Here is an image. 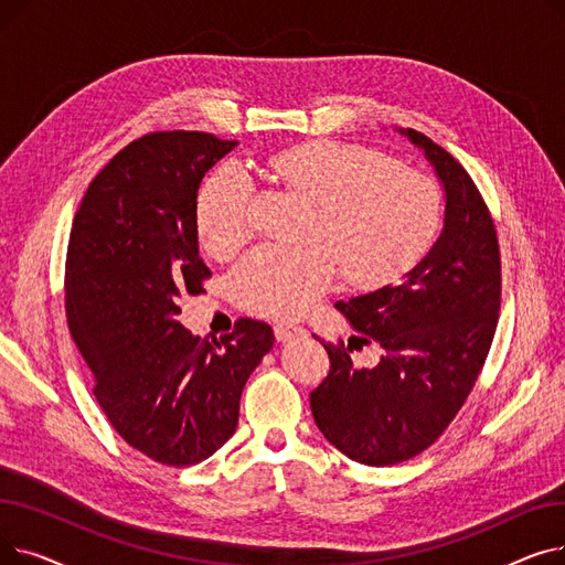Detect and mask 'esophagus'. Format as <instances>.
I'll use <instances>...</instances> for the list:
<instances>
[{"label": "esophagus", "mask_w": 565, "mask_h": 565, "mask_svg": "<svg viewBox=\"0 0 565 565\" xmlns=\"http://www.w3.org/2000/svg\"><path fill=\"white\" fill-rule=\"evenodd\" d=\"M307 332L302 330V328H298V324H290V322H277L275 324V339L279 341V343H288V341H295V339H300V337H305Z\"/></svg>", "instance_id": "34e87169"}]
</instances>
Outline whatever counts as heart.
Returning a JSON list of instances; mask_svg holds the SVG:
<instances>
[{"mask_svg":"<svg viewBox=\"0 0 565 565\" xmlns=\"http://www.w3.org/2000/svg\"><path fill=\"white\" fill-rule=\"evenodd\" d=\"M270 183L311 203L302 247L265 245L235 265L231 288L247 309L292 318L305 313L337 277L380 286L396 279L428 249L441 199L428 175L387 156L343 141L288 148L267 160ZM254 185L224 164L196 196L203 247L217 258L241 249L254 231Z\"/></svg>","mask_w":565,"mask_h":565,"instance_id":"b5f03b06","label":"heart"}]
</instances>
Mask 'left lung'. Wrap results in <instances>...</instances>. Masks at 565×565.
I'll list each match as a JSON object with an SVG mask.
<instances>
[{
    "label": "left lung",
    "mask_w": 565,
    "mask_h": 565,
    "mask_svg": "<svg viewBox=\"0 0 565 565\" xmlns=\"http://www.w3.org/2000/svg\"><path fill=\"white\" fill-rule=\"evenodd\" d=\"M444 190V226L428 254L394 286L339 300L360 345L382 358L358 369L345 345L322 343L330 375L311 392L320 433L348 456L387 467L426 451L467 401L490 352L501 298L497 231L460 162L417 130Z\"/></svg>",
    "instance_id": "1"
}]
</instances>
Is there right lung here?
<instances>
[{"instance_id":"1","label":"right lung","mask_w":565,"mask_h":565,"mask_svg":"<svg viewBox=\"0 0 565 565\" xmlns=\"http://www.w3.org/2000/svg\"><path fill=\"white\" fill-rule=\"evenodd\" d=\"M237 141L207 132H151L94 178L73 220L66 316L96 377V401L132 449L185 467L235 433L245 382L275 343L243 318L220 341L178 320L181 295L203 290L196 192Z\"/></svg>"}]
</instances>
